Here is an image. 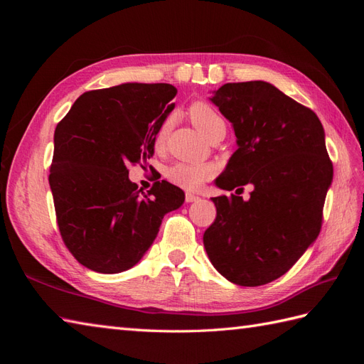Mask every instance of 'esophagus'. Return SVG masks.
I'll return each instance as SVG.
<instances>
[{
    "mask_svg": "<svg viewBox=\"0 0 364 364\" xmlns=\"http://www.w3.org/2000/svg\"><path fill=\"white\" fill-rule=\"evenodd\" d=\"M199 199H200L199 196H194V194H191V193H186V194H185V202H188V203L197 202Z\"/></svg>",
    "mask_w": 364,
    "mask_h": 364,
    "instance_id": "1",
    "label": "esophagus"
}]
</instances>
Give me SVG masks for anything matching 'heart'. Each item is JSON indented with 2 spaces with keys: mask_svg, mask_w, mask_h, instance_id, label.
Instances as JSON below:
<instances>
[{
  "mask_svg": "<svg viewBox=\"0 0 364 364\" xmlns=\"http://www.w3.org/2000/svg\"><path fill=\"white\" fill-rule=\"evenodd\" d=\"M190 118L193 124L200 130V134L208 139L211 138L215 132L226 129L225 119L220 117L215 109L208 105L206 102H196L190 106ZM170 121H165L161 126L156 135V146H161L165 136H167ZM165 176L170 182L181 186L183 190H199L200 186L214 176V168L208 164H186L176 162L165 171Z\"/></svg>",
  "mask_w": 364,
  "mask_h": 364,
  "instance_id": "b5f03b06",
  "label": "heart"
}]
</instances>
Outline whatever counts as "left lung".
Here are the masks:
<instances>
[{"label": "left lung", "mask_w": 364, "mask_h": 364, "mask_svg": "<svg viewBox=\"0 0 364 364\" xmlns=\"http://www.w3.org/2000/svg\"><path fill=\"white\" fill-rule=\"evenodd\" d=\"M211 102L238 144L215 183L253 191L249 200L213 197L217 215L203 245L228 281L258 287L287 273L321 232L333 162L321 119L267 82L226 83Z\"/></svg>", "instance_id": "8db88e82"}]
</instances>
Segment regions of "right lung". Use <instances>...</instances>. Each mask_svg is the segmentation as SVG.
<instances>
[{
    "instance_id": "obj_1",
    "label": "right lung",
    "mask_w": 364,
    "mask_h": 364,
    "mask_svg": "<svg viewBox=\"0 0 364 364\" xmlns=\"http://www.w3.org/2000/svg\"><path fill=\"white\" fill-rule=\"evenodd\" d=\"M176 94L168 83L87 91L54 130L48 182L62 240L82 266L98 273L134 267L164 215L183 203L179 186L158 181L142 193L127 170L153 156Z\"/></svg>"
}]
</instances>
